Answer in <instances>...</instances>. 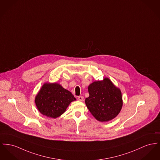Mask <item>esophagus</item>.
I'll return each mask as SVG.
<instances>
[{
  "label": "esophagus",
  "instance_id": "esophagus-1",
  "mask_svg": "<svg viewBox=\"0 0 160 160\" xmlns=\"http://www.w3.org/2000/svg\"><path fill=\"white\" fill-rule=\"evenodd\" d=\"M83 99H84V98L82 96H79V97H78V98H77V100L78 101H80V102H83Z\"/></svg>",
  "mask_w": 160,
  "mask_h": 160
}]
</instances>
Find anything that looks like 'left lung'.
<instances>
[{
  "instance_id": "obj_1",
  "label": "left lung",
  "mask_w": 160,
  "mask_h": 160,
  "mask_svg": "<svg viewBox=\"0 0 160 160\" xmlns=\"http://www.w3.org/2000/svg\"><path fill=\"white\" fill-rule=\"evenodd\" d=\"M89 96L85 103L90 112L99 122H108L115 118L122 106L121 91L108 78L94 82L88 86Z\"/></svg>"
}]
</instances>
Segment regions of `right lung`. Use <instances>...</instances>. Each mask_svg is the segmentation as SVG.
I'll use <instances>...</instances> for the list:
<instances>
[{
    "label": "right lung",
    "mask_w": 160,
    "mask_h": 160,
    "mask_svg": "<svg viewBox=\"0 0 160 160\" xmlns=\"http://www.w3.org/2000/svg\"><path fill=\"white\" fill-rule=\"evenodd\" d=\"M75 98L71 92L56 83H46L42 86L35 98L39 112L48 117L56 118L66 111Z\"/></svg>",
    "instance_id": "right-lung-1"
}]
</instances>
